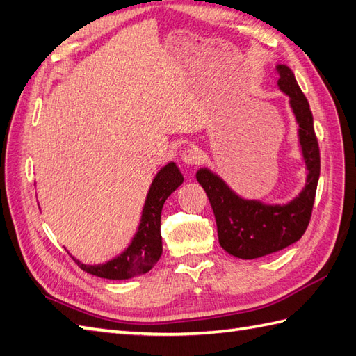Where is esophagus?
<instances>
[{
	"label": "esophagus",
	"instance_id": "34e87169",
	"mask_svg": "<svg viewBox=\"0 0 356 356\" xmlns=\"http://www.w3.org/2000/svg\"><path fill=\"white\" fill-rule=\"evenodd\" d=\"M201 159H202L201 151H197L195 148H188L181 152V160H183L186 164H188V166H193V164L201 161Z\"/></svg>",
	"mask_w": 356,
	"mask_h": 356
}]
</instances>
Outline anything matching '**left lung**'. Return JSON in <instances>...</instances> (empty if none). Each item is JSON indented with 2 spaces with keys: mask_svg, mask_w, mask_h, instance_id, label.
<instances>
[{
  "mask_svg": "<svg viewBox=\"0 0 356 356\" xmlns=\"http://www.w3.org/2000/svg\"><path fill=\"white\" fill-rule=\"evenodd\" d=\"M278 88L287 95L296 118L302 159L307 166L305 187L287 204H266L237 195L208 168L196 172L197 183L210 199L220 246L232 257L254 259L296 243L305 232L313 211L320 177V151L313 113L287 65H278Z\"/></svg>",
  "mask_w": 356,
  "mask_h": 356,
  "instance_id": "8db88e82",
  "label": "left lung"
}]
</instances>
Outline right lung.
Returning <instances> with one entry per match:
<instances>
[{
	"mask_svg": "<svg viewBox=\"0 0 356 356\" xmlns=\"http://www.w3.org/2000/svg\"><path fill=\"white\" fill-rule=\"evenodd\" d=\"M183 181L184 178L175 163L170 161L163 166L152 179L145 199L140 223L131 243L124 252L102 264H83L72 257L75 263L84 272L104 280H129L149 272L157 264L163 252L160 231L161 208L164 201L183 184Z\"/></svg>",
	"mask_w": 356,
	"mask_h": 356,
	"instance_id": "right-lung-1",
	"label": "right lung"
}]
</instances>
